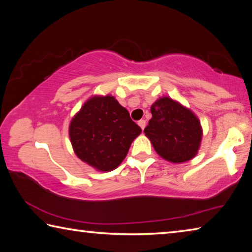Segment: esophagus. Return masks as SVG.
I'll list each match as a JSON object with an SVG mask.
<instances>
[{
  "label": "esophagus",
  "mask_w": 252,
  "mask_h": 252,
  "mask_svg": "<svg viewBox=\"0 0 252 252\" xmlns=\"http://www.w3.org/2000/svg\"><path fill=\"white\" fill-rule=\"evenodd\" d=\"M138 125H139V126L141 127V129L143 130L144 127H146V120H140V121L138 122Z\"/></svg>",
  "instance_id": "34e87169"
}]
</instances>
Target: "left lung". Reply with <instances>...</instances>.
<instances>
[{
  "instance_id": "8db88e82",
  "label": "left lung",
  "mask_w": 252,
  "mask_h": 252,
  "mask_svg": "<svg viewBox=\"0 0 252 252\" xmlns=\"http://www.w3.org/2000/svg\"><path fill=\"white\" fill-rule=\"evenodd\" d=\"M151 113L144 133L158 155L173 163L194 158L202 139L201 126L194 113L168 96L157 100Z\"/></svg>"
}]
</instances>
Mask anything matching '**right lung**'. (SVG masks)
I'll list each match as a JSON object with an SVG mask.
<instances>
[{
	"label": "right lung",
	"instance_id": "right-lung-1",
	"mask_svg": "<svg viewBox=\"0 0 252 252\" xmlns=\"http://www.w3.org/2000/svg\"><path fill=\"white\" fill-rule=\"evenodd\" d=\"M141 127L111 95L93 96L70 123L75 155L99 171H111L125 159Z\"/></svg>",
	"mask_w": 252,
	"mask_h": 252
}]
</instances>
